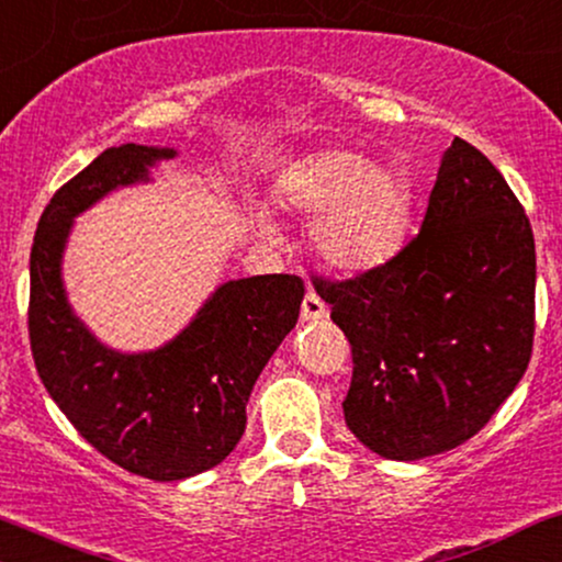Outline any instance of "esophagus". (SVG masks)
Returning <instances> with one entry per match:
<instances>
[{
	"label": "esophagus",
	"instance_id": "34e87169",
	"mask_svg": "<svg viewBox=\"0 0 562 562\" xmlns=\"http://www.w3.org/2000/svg\"><path fill=\"white\" fill-rule=\"evenodd\" d=\"M328 316L326 305L321 303V297L316 293H308L303 297L301 305V321L303 324H316V321H324Z\"/></svg>",
	"mask_w": 562,
	"mask_h": 562
}]
</instances>
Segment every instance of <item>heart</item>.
<instances>
[{
  "instance_id": "obj_1",
  "label": "heart",
  "mask_w": 562,
  "mask_h": 562,
  "mask_svg": "<svg viewBox=\"0 0 562 562\" xmlns=\"http://www.w3.org/2000/svg\"><path fill=\"white\" fill-rule=\"evenodd\" d=\"M280 194L290 211L316 213L308 231L311 246L339 272L383 267L406 238V177L351 148H321L303 156L285 171ZM257 226L259 234L272 236V223L265 215H257Z\"/></svg>"
}]
</instances>
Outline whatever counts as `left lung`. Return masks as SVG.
<instances>
[{"mask_svg": "<svg viewBox=\"0 0 562 562\" xmlns=\"http://www.w3.org/2000/svg\"><path fill=\"white\" fill-rule=\"evenodd\" d=\"M535 236L501 171L454 138L422 231L383 267L313 280L351 347L344 422L385 460L454 450L525 375L535 339Z\"/></svg>", "mask_w": 562, "mask_h": 562, "instance_id": "left-lung-1", "label": "left lung"}]
</instances>
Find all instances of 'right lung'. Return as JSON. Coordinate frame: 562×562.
I'll use <instances>...</instances> for the list:
<instances>
[{"mask_svg":"<svg viewBox=\"0 0 562 562\" xmlns=\"http://www.w3.org/2000/svg\"><path fill=\"white\" fill-rule=\"evenodd\" d=\"M175 148L123 144L58 190L30 251V349L37 375L81 437L128 473L182 481L228 458L246 429L259 372L301 316L295 274L228 280L175 339L117 351L89 331L66 297L61 261L74 218L104 194L151 182Z\"/></svg>","mask_w":562,"mask_h":562,"instance_id":"obj_1","label":"right lung"}]
</instances>
